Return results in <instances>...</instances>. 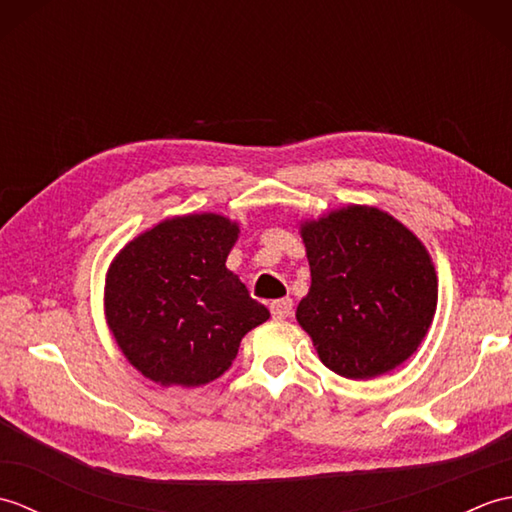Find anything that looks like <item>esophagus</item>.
<instances>
[{
	"label": "esophagus",
	"instance_id": "esophagus-1",
	"mask_svg": "<svg viewBox=\"0 0 512 512\" xmlns=\"http://www.w3.org/2000/svg\"><path fill=\"white\" fill-rule=\"evenodd\" d=\"M270 312H273L275 319H288L292 314V299L284 297L270 303Z\"/></svg>",
	"mask_w": 512,
	"mask_h": 512
}]
</instances>
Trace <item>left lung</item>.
I'll return each mask as SVG.
<instances>
[{
	"instance_id": "obj_1",
	"label": "left lung",
	"mask_w": 512,
	"mask_h": 512,
	"mask_svg": "<svg viewBox=\"0 0 512 512\" xmlns=\"http://www.w3.org/2000/svg\"><path fill=\"white\" fill-rule=\"evenodd\" d=\"M310 290L297 321L334 374L369 380L413 356L438 308L427 246L394 215L347 204L303 220Z\"/></svg>"
}]
</instances>
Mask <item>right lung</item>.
<instances>
[{"label": "right lung", "mask_w": 512, "mask_h": 512, "mask_svg": "<svg viewBox=\"0 0 512 512\" xmlns=\"http://www.w3.org/2000/svg\"><path fill=\"white\" fill-rule=\"evenodd\" d=\"M237 237L239 224L226 215H173L129 239L107 268V328L156 385L220 378L244 336L268 321V308L226 268Z\"/></svg>", "instance_id": "obj_1"}]
</instances>
